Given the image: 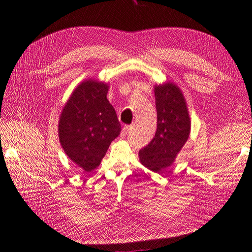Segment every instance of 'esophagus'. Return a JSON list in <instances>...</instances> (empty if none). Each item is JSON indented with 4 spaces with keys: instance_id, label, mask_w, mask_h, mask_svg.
<instances>
[{
    "instance_id": "obj_1",
    "label": "esophagus",
    "mask_w": 252,
    "mask_h": 252,
    "mask_svg": "<svg viewBox=\"0 0 252 252\" xmlns=\"http://www.w3.org/2000/svg\"><path fill=\"white\" fill-rule=\"evenodd\" d=\"M131 129H132V126H129V125L125 126V127L122 129V134H123V135H127L130 131H131Z\"/></svg>"
}]
</instances>
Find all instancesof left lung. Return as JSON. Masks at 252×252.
Instances as JSON below:
<instances>
[{
	"instance_id": "obj_1",
	"label": "left lung",
	"mask_w": 252,
	"mask_h": 252,
	"mask_svg": "<svg viewBox=\"0 0 252 252\" xmlns=\"http://www.w3.org/2000/svg\"><path fill=\"white\" fill-rule=\"evenodd\" d=\"M157 130L150 144L139 150L143 165L155 173L173 164L190 133V118L185 98L173 83L155 86Z\"/></svg>"
}]
</instances>
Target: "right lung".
<instances>
[{"instance_id":"1","label":"right lung","mask_w":252,"mask_h":252,"mask_svg":"<svg viewBox=\"0 0 252 252\" xmlns=\"http://www.w3.org/2000/svg\"><path fill=\"white\" fill-rule=\"evenodd\" d=\"M108 86L85 80L72 92L59 121L60 143L86 172L95 169L121 132L116 110L106 98Z\"/></svg>"}]
</instances>
